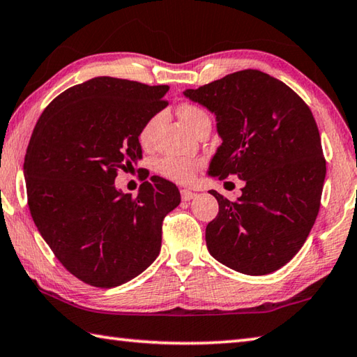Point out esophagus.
<instances>
[{
	"label": "esophagus",
	"instance_id": "esophagus-1",
	"mask_svg": "<svg viewBox=\"0 0 357 357\" xmlns=\"http://www.w3.org/2000/svg\"><path fill=\"white\" fill-rule=\"evenodd\" d=\"M196 196H197L196 192L188 191V190H181V200H183V202H190V200H192Z\"/></svg>",
	"mask_w": 357,
	"mask_h": 357
}]
</instances>
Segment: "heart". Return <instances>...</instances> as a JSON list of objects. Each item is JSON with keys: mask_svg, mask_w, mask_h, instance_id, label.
<instances>
[{"mask_svg": "<svg viewBox=\"0 0 357 357\" xmlns=\"http://www.w3.org/2000/svg\"><path fill=\"white\" fill-rule=\"evenodd\" d=\"M177 115L181 119L188 129L192 130L194 127L197 126L202 118L206 116L204 109L194 105V104H181L177 109ZM160 116H152L151 119L146 121V124L141 127L139 130V143L143 146L151 144L153 138V132H155V127L158 124ZM199 169V163L190 158H178V157H166L158 161L157 171L160 176L165 178H169L172 181H177V183H190V181L196 177V172Z\"/></svg>", "mask_w": 357, "mask_h": 357, "instance_id": "heart-1", "label": "heart"}]
</instances>
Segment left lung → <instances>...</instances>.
<instances>
[{
  "label": "left lung",
  "instance_id": "1",
  "mask_svg": "<svg viewBox=\"0 0 357 357\" xmlns=\"http://www.w3.org/2000/svg\"><path fill=\"white\" fill-rule=\"evenodd\" d=\"M183 95L216 116L222 144L208 176L245 181L206 225L208 252L245 275H267L303 247L319 214L326 161L312 112L281 80L238 71Z\"/></svg>",
  "mask_w": 357,
  "mask_h": 357
}]
</instances>
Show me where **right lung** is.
I'll list each match as a JSON object with an SVG mask.
<instances>
[{"instance_id": "right-lung-1", "label": "right lung", "mask_w": 357, "mask_h": 357, "mask_svg": "<svg viewBox=\"0 0 357 357\" xmlns=\"http://www.w3.org/2000/svg\"><path fill=\"white\" fill-rule=\"evenodd\" d=\"M167 90L90 79L54 99L32 132L23 166L31 216L56 258L86 284L121 286L158 257L178 188L152 176L132 197L115 178L143 158L139 130L167 105Z\"/></svg>"}]
</instances>
